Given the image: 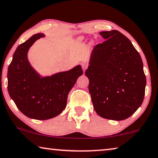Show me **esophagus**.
I'll use <instances>...</instances> for the list:
<instances>
[{
    "label": "esophagus",
    "mask_w": 158,
    "mask_h": 158,
    "mask_svg": "<svg viewBox=\"0 0 158 158\" xmlns=\"http://www.w3.org/2000/svg\"><path fill=\"white\" fill-rule=\"evenodd\" d=\"M81 67H82V69L84 70V72H85V70L88 68V64H87L86 62H84V63L81 64Z\"/></svg>",
    "instance_id": "esophagus-1"
}]
</instances>
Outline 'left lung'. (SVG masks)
I'll list each match as a JSON object with an SVG mask.
<instances>
[{
  "label": "left lung",
  "instance_id": "8db88e82",
  "mask_svg": "<svg viewBox=\"0 0 158 158\" xmlns=\"http://www.w3.org/2000/svg\"><path fill=\"white\" fill-rule=\"evenodd\" d=\"M100 34L106 41L95 46L85 72L93 105L102 118L126 119L143 101L146 78L141 57L119 31Z\"/></svg>",
  "mask_w": 158,
  "mask_h": 158
}]
</instances>
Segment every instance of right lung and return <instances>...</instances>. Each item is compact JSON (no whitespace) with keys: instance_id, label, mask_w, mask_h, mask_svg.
Listing matches in <instances>:
<instances>
[{"instance_id":"obj_1","label":"right lung","mask_w":158,"mask_h":158,"mask_svg":"<svg viewBox=\"0 0 158 158\" xmlns=\"http://www.w3.org/2000/svg\"><path fill=\"white\" fill-rule=\"evenodd\" d=\"M36 34L17 48L7 70V90L10 96L22 113L31 119L53 118L65 108L67 96L83 74L80 65L51 77H41L32 68L27 52L37 39Z\"/></svg>"}]
</instances>
